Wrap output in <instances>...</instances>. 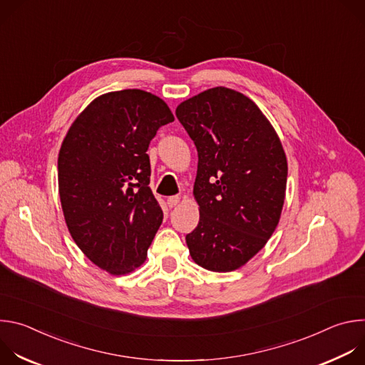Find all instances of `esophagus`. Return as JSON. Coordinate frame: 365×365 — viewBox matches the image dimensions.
Wrapping results in <instances>:
<instances>
[{
  "instance_id": "obj_1",
  "label": "esophagus",
  "mask_w": 365,
  "mask_h": 365,
  "mask_svg": "<svg viewBox=\"0 0 365 365\" xmlns=\"http://www.w3.org/2000/svg\"><path fill=\"white\" fill-rule=\"evenodd\" d=\"M179 202H180V196H170V197H168L169 207H175Z\"/></svg>"
}]
</instances>
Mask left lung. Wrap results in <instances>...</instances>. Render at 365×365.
<instances>
[{"label":"left lung","instance_id":"obj_1","mask_svg":"<svg viewBox=\"0 0 365 365\" xmlns=\"http://www.w3.org/2000/svg\"><path fill=\"white\" fill-rule=\"evenodd\" d=\"M197 150L193 196L199 224L186 235L193 262L211 272L242 267L273 235L282 215L287 159L255 103L225 86L176 108Z\"/></svg>","mask_w":365,"mask_h":365}]
</instances>
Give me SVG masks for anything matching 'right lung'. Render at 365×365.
<instances>
[{
  "mask_svg": "<svg viewBox=\"0 0 365 365\" xmlns=\"http://www.w3.org/2000/svg\"><path fill=\"white\" fill-rule=\"evenodd\" d=\"M175 121L168 103L141 89L95 98L63 138L58 179L63 217L81 251L99 269L134 272L163 221L150 183L147 148Z\"/></svg>",
  "mask_w": 365,
  "mask_h": 365,
  "instance_id": "1",
  "label": "right lung"
}]
</instances>
